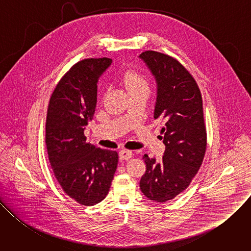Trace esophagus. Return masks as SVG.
Listing matches in <instances>:
<instances>
[{
    "instance_id": "34e87169",
    "label": "esophagus",
    "mask_w": 251,
    "mask_h": 251,
    "mask_svg": "<svg viewBox=\"0 0 251 251\" xmlns=\"http://www.w3.org/2000/svg\"><path fill=\"white\" fill-rule=\"evenodd\" d=\"M119 157L120 159L122 160H129L133 157V153L129 150H126V149H122L120 152H119Z\"/></svg>"
}]
</instances>
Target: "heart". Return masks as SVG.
Returning a JSON list of instances; mask_svg holds the SVG:
<instances>
[{
  "label": "heart",
  "instance_id": "b5f03b06",
  "mask_svg": "<svg viewBox=\"0 0 251 251\" xmlns=\"http://www.w3.org/2000/svg\"><path fill=\"white\" fill-rule=\"evenodd\" d=\"M122 80L129 93L149 90L147 79L144 75L136 70H128L123 75Z\"/></svg>",
  "mask_w": 251,
  "mask_h": 251
}]
</instances>
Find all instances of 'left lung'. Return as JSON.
Instances as JSON below:
<instances>
[{"instance_id": "8db88e82", "label": "left lung", "mask_w": 251, "mask_h": 251, "mask_svg": "<svg viewBox=\"0 0 251 251\" xmlns=\"http://www.w3.org/2000/svg\"><path fill=\"white\" fill-rule=\"evenodd\" d=\"M139 57L157 83L154 119L164 122L161 162L144 155L146 172L140 189L151 201L165 202L184 192L197 175L206 149V130L200 88L189 71L167 54L147 50Z\"/></svg>"}]
</instances>
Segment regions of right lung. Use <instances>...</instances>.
Here are the masks:
<instances>
[{"mask_svg":"<svg viewBox=\"0 0 251 251\" xmlns=\"http://www.w3.org/2000/svg\"><path fill=\"white\" fill-rule=\"evenodd\" d=\"M111 58L78 61L57 83L50 99L46 144L53 174L63 192L83 205L105 199L118 164L116 151L86 142L85 126L93 119L97 82Z\"/></svg>","mask_w":251,"mask_h":251,"instance_id":"1","label":"right lung"}]
</instances>
